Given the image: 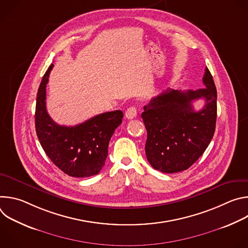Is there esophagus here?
I'll use <instances>...</instances> for the list:
<instances>
[{"mask_svg":"<svg viewBox=\"0 0 248 248\" xmlns=\"http://www.w3.org/2000/svg\"><path fill=\"white\" fill-rule=\"evenodd\" d=\"M137 116V110L135 107H129L125 112V118L128 120L134 119Z\"/></svg>","mask_w":248,"mask_h":248,"instance_id":"esophagus-1","label":"esophagus"}]
</instances>
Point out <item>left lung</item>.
<instances>
[{
  "label": "left lung",
  "instance_id": "obj_1",
  "mask_svg": "<svg viewBox=\"0 0 248 248\" xmlns=\"http://www.w3.org/2000/svg\"><path fill=\"white\" fill-rule=\"evenodd\" d=\"M203 83L205 88L196 91L167 89L144 106L145 153L155 170L167 173L187 170L210 144L216 127L217 90L207 67ZM198 98L205 104L196 112L192 102Z\"/></svg>",
  "mask_w": 248,
  "mask_h": 248
}]
</instances>
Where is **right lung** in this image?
Instances as JSON below:
<instances>
[{
    "label": "right lung",
    "instance_id": "1",
    "mask_svg": "<svg viewBox=\"0 0 248 248\" xmlns=\"http://www.w3.org/2000/svg\"><path fill=\"white\" fill-rule=\"evenodd\" d=\"M54 64L40 83L35 127L40 144L51 161L64 173L75 178H87L100 172L108 156L110 139L122 124V111L97 115L75 126L56 124L46 109V85Z\"/></svg>",
    "mask_w": 248,
    "mask_h": 248
}]
</instances>
